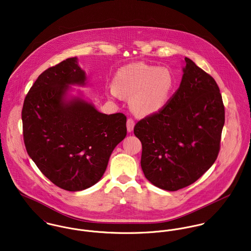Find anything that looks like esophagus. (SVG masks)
<instances>
[{
	"label": "esophagus",
	"instance_id": "esophagus-1",
	"mask_svg": "<svg viewBox=\"0 0 251 251\" xmlns=\"http://www.w3.org/2000/svg\"><path fill=\"white\" fill-rule=\"evenodd\" d=\"M134 128H135V121H134V119L128 118L127 119V131L129 133H131V132L134 131Z\"/></svg>",
	"mask_w": 251,
	"mask_h": 251
}]
</instances>
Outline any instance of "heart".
<instances>
[{"mask_svg":"<svg viewBox=\"0 0 251 251\" xmlns=\"http://www.w3.org/2000/svg\"><path fill=\"white\" fill-rule=\"evenodd\" d=\"M174 87L175 77L168 68L135 63L116 72L108 91L111 97H130L132 111L138 116H147L166 107Z\"/></svg>","mask_w":251,"mask_h":251,"instance_id":"obj_1","label":"heart"}]
</instances>
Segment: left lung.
Segmentation results:
<instances>
[{
	"label": "left lung",
	"instance_id": "1",
	"mask_svg": "<svg viewBox=\"0 0 251 251\" xmlns=\"http://www.w3.org/2000/svg\"><path fill=\"white\" fill-rule=\"evenodd\" d=\"M179 88L166 107L135 124L141 168L154 186L176 191L195 182L215 162L225 107L212 76L184 58Z\"/></svg>",
	"mask_w": 251,
	"mask_h": 251
}]
</instances>
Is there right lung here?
I'll use <instances>...</instances> for the list:
<instances>
[{"mask_svg": "<svg viewBox=\"0 0 251 251\" xmlns=\"http://www.w3.org/2000/svg\"><path fill=\"white\" fill-rule=\"evenodd\" d=\"M87 79L77 58H68L39 75L22 111L27 154L52 183L72 192L100 180L127 135L123 114H102L80 91L72 94Z\"/></svg>", "mask_w": 251, "mask_h": 251, "instance_id": "add662e5", "label": "right lung"}]
</instances>
